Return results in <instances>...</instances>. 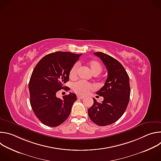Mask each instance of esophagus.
Instances as JSON below:
<instances>
[{
    "mask_svg": "<svg viewBox=\"0 0 161 161\" xmlns=\"http://www.w3.org/2000/svg\"><path fill=\"white\" fill-rule=\"evenodd\" d=\"M77 98H78V99H83L85 98V97L81 96H77Z\"/></svg>",
    "mask_w": 161,
    "mask_h": 161,
    "instance_id": "1",
    "label": "esophagus"
}]
</instances>
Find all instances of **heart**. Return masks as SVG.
<instances>
[{"instance_id":"b5f03b06","label":"heart","mask_w":161,"mask_h":161,"mask_svg":"<svg viewBox=\"0 0 161 161\" xmlns=\"http://www.w3.org/2000/svg\"><path fill=\"white\" fill-rule=\"evenodd\" d=\"M88 65L90 71L94 75H97L101 73L103 71V66L100 62L96 60H92L88 63ZM79 66L78 64H74L69 71V78L71 80H75L76 78L78 73ZM73 89L75 92L79 95L85 96L86 95L90 90L93 89V86L91 84L84 81H79L73 84Z\"/></svg>"}]
</instances>
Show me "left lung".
<instances>
[{
  "label": "left lung",
  "instance_id": "1",
  "mask_svg": "<svg viewBox=\"0 0 161 161\" xmlns=\"http://www.w3.org/2000/svg\"><path fill=\"white\" fill-rule=\"evenodd\" d=\"M94 55L103 61L108 73L104 85L96 92L104 100L99 103L93 98L94 104L88 109V114L96 124L106 126L117 122L127 107L130 94L129 77L115 58L103 52Z\"/></svg>",
  "mask_w": 161,
  "mask_h": 161
}]
</instances>
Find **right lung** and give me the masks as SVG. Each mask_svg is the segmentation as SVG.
Masks as SVG:
<instances>
[{
  "instance_id": "add662e5",
  "label": "right lung",
  "mask_w": 161,
  "mask_h": 161,
  "mask_svg": "<svg viewBox=\"0 0 161 161\" xmlns=\"http://www.w3.org/2000/svg\"><path fill=\"white\" fill-rule=\"evenodd\" d=\"M81 55L66 52L52 53L42 57L34 69L29 84L30 103L37 118L45 125L58 126L70 114L76 95L70 92L60 99L56 94L64 88L69 90L64 85Z\"/></svg>"
}]
</instances>
